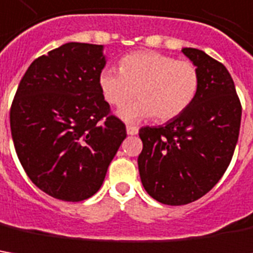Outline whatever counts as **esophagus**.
Wrapping results in <instances>:
<instances>
[{
	"label": "esophagus",
	"instance_id": "1",
	"mask_svg": "<svg viewBox=\"0 0 253 253\" xmlns=\"http://www.w3.org/2000/svg\"><path fill=\"white\" fill-rule=\"evenodd\" d=\"M138 128L136 126H132V125H128L126 126V133L130 135V136H133V135H138Z\"/></svg>",
	"mask_w": 253,
	"mask_h": 253
}]
</instances>
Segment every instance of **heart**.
I'll return each mask as SVG.
<instances>
[{"mask_svg": "<svg viewBox=\"0 0 253 253\" xmlns=\"http://www.w3.org/2000/svg\"><path fill=\"white\" fill-rule=\"evenodd\" d=\"M118 69L101 71L99 86L114 107L124 106L136 93L139 100L118 113L128 123L153 115L159 121L174 120L192 104L199 89V72L192 62L162 52H132L120 61Z\"/></svg>", "mask_w": 253, "mask_h": 253, "instance_id": "heart-1", "label": "heart"}]
</instances>
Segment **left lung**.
I'll return each mask as SVG.
<instances>
[{
  "mask_svg": "<svg viewBox=\"0 0 253 253\" xmlns=\"http://www.w3.org/2000/svg\"><path fill=\"white\" fill-rule=\"evenodd\" d=\"M182 52L199 72L196 97L166 125L139 129L142 185L153 199L171 206L198 201L217 184L241 126V103L227 68L198 48Z\"/></svg>",
  "mask_w": 253,
  "mask_h": 253,
  "instance_id": "8db88e82",
  "label": "left lung"
}]
</instances>
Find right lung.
I'll list each match as a JSON object with an SVG mask.
<instances>
[{
	"instance_id": "1",
	"label": "right lung",
	"mask_w": 253,
	"mask_h": 253,
	"mask_svg": "<svg viewBox=\"0 0 253 253\" xmlns=\"http://www.w3.org/2000/svg\"><path fill=\"white\" fill-rule=\"evenodd\" d=\"M103 45L67 43L35 59L11 107L23 170L55 199L81 202L103 185L126 129L100 90Z\"/></svg>"
}]
</instances>
